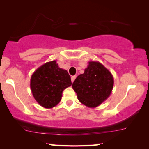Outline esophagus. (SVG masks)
<instances>
[{
	"label": "esophagus",
	"mask_w": 149,
	"mask_h": 149,
	"mask_svg": "<svg viewBox=\"0 0 149 149\" xmlns=\"http://www.w3.org/2000/svg\"><path fill=\"white\" fill-rule=\"evenodd\" d=\"M75 78H76V76H75V75H74V76H72V77H71V79H72V83L74 81Z\"/></svg>",
	"instance_id": "esophagus-1"
}]
</instances>
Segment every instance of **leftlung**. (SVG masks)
Segmentation results:
<instances>
[{"label":"left lung","instance_id":"obj_1","mask_svg":"<svg viewBox=\"0 0 149 149\" xmlns=\"http://www.w3.org/2000/svg\"><path fill=\"white\" fill-rule=\"evenodd\" d=\"M114 77L99 61H89L84 73L72 84L77 99L89 108H96L106 100L112 92Z\"/></svg>","mask_w":149,"mask_h":149}]
</instances>
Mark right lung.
Wrapping results in <instances>:
<instances>
[{
  "label": "right lung",
  "instance_id": "1",
  "mask_svg": "<svg viewBox=\"0 0 149 149\" xmlns=\"http://www.w3.org/2000/svg\"><path fill=\"white\" fill-rule=\"evenodd\" d=\"M72 85L67 70L59 68L55 60L37 68L31 77L33 96L42 107L52 108L59 104L62 92Z\"/></svg>",
  "mask_w": 149,
  "mask_h": 149
}]
</instances>
